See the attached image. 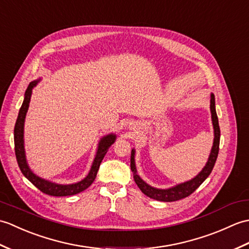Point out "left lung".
<instances>
[{"instance_id":"8db88e82","label":"left lung","mask_w":249,"mask_h":249,"mask_svg":"<svg viewBox=\"0 0 249 249\" xmlns=\"http://www.w3.org/2000/svg\"><path fill=\"white\" fill-rule=\"evenodd\" d=\"M210 109H211V117H212L213 129H214L213 146H212L211 153H210L206 166H204L200 173L198 174L195 178H193L192 180L183 182V183H180V184L173 186V187H169V189H166V190L156 189V187L150 186L149 184H147L139 175H137V170H136V166H135V159H134L135 158V150L134 149H132V151H131V170H132V173H133V178H134L135 183L137 184V186L140 187V190L146 196L152 198V199H156L159 201H165V202L180 200V199H182V198H185L187 196H190L192 193H194L198 189V187L200 186L202 182L208 178L209 175L211 174V171L214 167L215 162H216V159L218 156L219 139H220V130H219L216 109H215V98H214L213 93H211V100H210Z\"/></svg>"}]
</instances>
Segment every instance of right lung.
Returning a JSON list of instances; mask_svg holds the SVG:
<instances>
[{
    "mask_svg": "<svg viewBox=\"0 0 249 249\" xmlns=\"http://www.w3.org/2000/svg\"><path fill=\"white\" fill-rule=\"evenodd\" d=\"M39 81L40 79L33 81L30 83V85L27 86V89L25 90V93H24V100L20 107L18 118H17L16 124H15L14 140H15V152H16L17 162H18L21 173L24 175L25 178L29 181H31L38 190H40L42 193H45V194L56 196V197L75 195L78 194V193H81L84 190H86L87 187H89L92 182L95 181L102 160L104 156L107 154L108 148L114 143L116 140V135L113 133L107 134L106 136H103L100 140V142H99L98 150H97L95 159H93L91 168L89 170V173H88V175L82 181L76 182V183H73V184H57V183H54V182L45 180L40 178V177L36 176L31 170L26 162L23 136H24V120H25L27 109H29V106H30L32 90Z\"/></svg>",
    "mask_w": 249,
    "mask_h": 249,
    "instance_id": "1",
    "label": "right lung"
}]
</instances>
